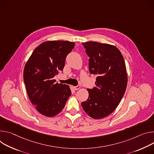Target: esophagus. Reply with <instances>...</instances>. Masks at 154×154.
I'll use <instances>...</instances> for the list:
<instances>
[{
  "label": "esophagus",
  "mask_w": 154,
  "mask_h": 154,
  "mask_svg": "<svg viewBox=\"0 0 154 154\" xmlns=\"http://www.w3.org/2000/svg\"><path fill=\"white\" fill-rule=\"evenodd\" d=\"M80 88H81V86H79V85H78V86H75V87H74V89H75V90H76V91H77V90L79 89H80Z\"/></svg>",
  "instance_id": "1"
}]
</instances>
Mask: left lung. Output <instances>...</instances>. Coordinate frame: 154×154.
Masks as SVG:
<instances>
[{"label":"left lung","mask_w":154,"mask_h":154,"mask_svg":"<svg viewBox=\"0 0 154 154\" xmlns=\"http://www.w3.org/2000/svg\"><path fill=\"white\" fill-rule=\"evenodd\" d=\"M90 57L91 74L97 75L96 87L88 89L89 97L81 105L90 117L101 119L111 114L126 90V66L121 53L116 46L96 42L82 43Z\"/></svg>","instance_id":"left-lung-1"}]
</instances>
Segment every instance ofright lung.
Masks as SVG:
<instances>
[{"label":"right lung","mask_w":154,"mask_h":154,"mask_svg":"<svg viewBox=\"0 0 154 154\" xmlns=\"http://www.w3.org/2000/svg\"><path fill=\"white\" fill-rule=\"evenodd\" d=\"M74 46V42L68 41L43 42L33 51L25 65L23 78L28 96L43 116L60 113L72 94L68 85L58 84L53 78L63 70L66 57Z\"/></svg>","instance_id":"1"}]
</instances>
